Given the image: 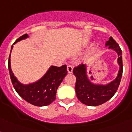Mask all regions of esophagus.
Listing matches in <instances>:
<instances>
[{"label":"esophagus","mask_w":132,"mask_h":132,"mask_svg":"<svg viewBox=\"0 0 132 132\" xmlns=\"http://www.w3.org/2000/svg\"><path fill=\"white\" fill-rule=\"evenodd\" d=\"M72 70H73V66H71V65H68L67 66V70H68V73H71L72 72Z\"/></svg>","instance_id":"esophagus-1"}]
</instances>
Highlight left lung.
Here are the masks:
<instances>
[{"mask_svg": "<svg viewBox=\"0 0 132 132\" xmlns=\"http://www.w3.org/2000/svg\"><path fill=\"white\" fill-rule=\"evenodd\" d=\"M117 52L119 55L118 63L120 68L117 77L107 85H96L90 82L92 77L88 78L86 66L81 64L73 69V74L76 77L75 91L77 96L81 102L89 106H96L104 103L112 97L118 90L123 74L122 51L113 38L110 37L105 44ZM89 75V74H88Z\"/></svg>", "mask_w": 132, "mask_h": 132, "instance_id": "1", "label": "left lung"}]
</instances>
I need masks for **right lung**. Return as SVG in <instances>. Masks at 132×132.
I'll list each match as a JSON object with an SVG mask.
<instances>
[{
	"instance_id": "add662e5",
	"label": "right lung",
	"mask_w": 132,
	"mask_h": 132,
	"mask_svg": "<svg viewBox=\"0 0 132 132\" xmlns=\"http://www.w3.org/2000/svg\"><path fill=\"white\" fill-rule=\"evenodd\" d=\"M26 38H28V35L24 34L18 38L13 44ZM13 45L11 46V51ZM10 55L8 61V68L11 83L18 94L24 100L36 106H46L55 100L57 88L67 75L66 65H63L61 67L51 66L45 75L37 82L29 85H22L18 81L11 71Z\"/></svg>"
}]
</instances>
